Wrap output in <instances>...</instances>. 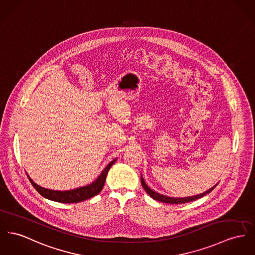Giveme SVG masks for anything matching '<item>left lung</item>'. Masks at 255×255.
I'll return each mask as SVG.
<instances>
[{"instance_id":"8db88e82","label":"left lung","mask_w":255,"mask_h":255,"mask_svg":"<svg viewBox=\"0 0 255 255\" xmlns=\"http://www.w3.org/2000/svg\"><path fill=\"white\" fill-rule=\"evenodd\" d=\"M141 185H142V187L143 188L145 189V191L153 198L154 200H157V201H159V202H163V203H169V204H183V203H187V202H190V201H194V200H196V199H199V198H201V197H203L204 195H206V194H208V193H210L215 187H217V185L215 186V187H212V188H210L209 190H207V191H205L203 193H201V194H198V195H195V196H190V197H184V198H173V197H168V196H165V195H162V194H159V193H157V192H155V191H153L152 190L150 187H148L146 184H145V182H144V180L143 179H141Z\"/></svg>"}]
</instances>
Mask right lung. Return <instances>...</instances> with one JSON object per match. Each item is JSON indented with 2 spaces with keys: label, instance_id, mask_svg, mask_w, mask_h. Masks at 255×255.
Returning a JSON list of instances; mask_svg holds the SVG:
<instances>
[{
  "label": "right lung",
  "instance_id": "1",
  "mask_svg": "<svg viewBox=\"0 0 255 255\" xmlns=\"http://www.w3.org/2000/svg\"><path fill=\"white\" fill-rule=\"evenodd\" d=\"M115 161H116V159L112 160L104 168L102 174L100 175V177L94 183H92L89 186L79 187V188L72 189V190L57 191V190L46 189V188H43V187H39L36 184H34L29 176H28V178H29L31 184L33 185V187L36 189V191H38V193L40 195H42L43 197L53 200V201H56V202H61V203H78L83 200H87L89 198L94 197L95 195L99 194L102 191V187L105 183L107 173L110 169V167L113 165V163H115Z\"/></svg>",
  "mask_w": 255,
  "mask_h": 255
}]
</instances>
